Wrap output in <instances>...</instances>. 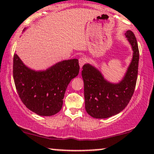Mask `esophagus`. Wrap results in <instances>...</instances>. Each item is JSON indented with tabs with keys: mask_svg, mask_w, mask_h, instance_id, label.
<instances>
[{
	"mask_svg": "<svg viewBox=\"0 0 154 154\" xmlns=\"http://www.w3.org/2000/svg\"><path fill=\"white\" fill-rule=\"evenodd\" d=\"M86 63V59L84 57H82V58H79V66L82 67L83 65L85 64V63Z\"/></svg>",
	"mask_w": 154,
	"mask_h": 154,
	"instance_id": "esophagus-1",
	"label": "esophagus"
}]
</instances>
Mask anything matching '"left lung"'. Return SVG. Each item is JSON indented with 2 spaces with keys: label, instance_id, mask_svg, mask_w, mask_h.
I'll return each instance as SVG.
<instances>
[{
  "label": "left lung",
  "instance_id": "obj_1",
  "mask_svg": "<svg viewBox=\"0 0 154 154\" xmlns=\"http://www.w3.org/2000/svg\"><path fill=\"white\" fill-rule=\"evenodd\" d=\"M133 51L128 71L121 82H108L96 68L89 63L82 66L85 110L96 119H105L119 114L128 106L136 85L138 72L139 50L137 40L132 31L125 33Z\"/></svg>",
  "mask_w": 154,
  "mask_h": 154
}]
</instances>
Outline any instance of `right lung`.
I'll return each mask as SVG.
<instances>
[{"label": "right lung", "mask_w": 154, "mask_h": 154, "mask_svg": "<svg viewBox=\"0 0 154 154\" xmlns=\"http://www.w3.org/2000/svg\"><path fill=\"white\" fill-rule=\"evenodd\" d=\"M79 70L78 59H74L36 72L14 55L13 76L19 98L27 109L40 116H52L61 110L67 86Z\"/></svg>", "instance_id": "obj_1"}]
</instances>
